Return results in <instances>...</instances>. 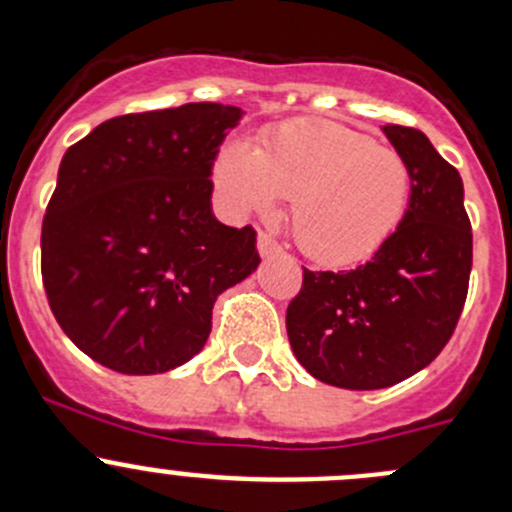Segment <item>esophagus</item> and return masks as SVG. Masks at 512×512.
<instances>
[{"mask_svg": "<svg viewBox=\"0 0 512 512\" xmlns=\"http://www.w3.org/2000/svg\"><path fill=\"white\" fill-rule=\"evenodd\" d=\"M257 252H260L262 257H275V255H280L282 247L277 245V242L272 240L267 232H260V235H257Z\"/></svg>", "mask_w": 512, "mask_h": 512, "instance_id": "esophagus-1", "label": "esophagus"}]
</instances>
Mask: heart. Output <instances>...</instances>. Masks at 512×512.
I'll use <instances>...</instances> for the list:
<instances>
[{"mask_svg":"<svg viewBox=\"0 0 512 512\" xmlns=\"http://www.w3.org/2000/svg\"><path fill=\"white\" fill-rule=\"evenodd\" d=\"M215 185L237 215H270L289 200V232L309 260L329 267L369 260L399 230L411 203V168L394 148L342 123L294 118L250 143H227Z\"/></svg>","mask_w":512,"mask_h":512,"instance_id":"1","label":"heart"}]
</instances>
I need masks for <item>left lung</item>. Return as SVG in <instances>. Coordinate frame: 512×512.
Here are the masks:
<instances>
[{"mask_svg": "<svg viewBox=\"0 0 512 512\" xmlns=\"http://www.w3.org/2000/svg\"><path fill=\"white\" fill-rule=\"evenodd\" d=\"M384 133L411 168L399 230L356 270H304L287 307L297 361L339 389H386L431 364L456 329L471 277L473 232L458 170L416 128Z\"/></svg>", "mask_w": 512, "mask_h": 512, "instance_id": "obj_1", "label": "left lung"}]
</instances>
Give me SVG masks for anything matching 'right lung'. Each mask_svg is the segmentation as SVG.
<instances>
[{"label": "right lung", "mask_w": 512, "mask_h": 512, "mask_svg": "<svg viewBox=\"0 0 512 512\" xmlns=\"http://www.w3.org/2000/svg\"><path fill=\"white\" fill-rule=\"evenodd\" d=\"M242 108L185 103L111 118L61 158L41 277L66 337L121 374L193 359L218 294L260 265L257 232L213 215V163Z\"/></svg>", "instance_id": "1"}]
</instances>
